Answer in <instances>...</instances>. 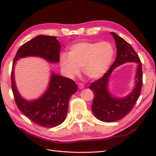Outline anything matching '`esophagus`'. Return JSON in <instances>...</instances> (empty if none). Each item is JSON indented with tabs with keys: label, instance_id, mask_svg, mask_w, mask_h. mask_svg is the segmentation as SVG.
<instances>
[{
	"label": "esophagus",
	"instance_id": "obj_1",
	"mask_svg": "<svg viewBox=\"0 0 156 156\" xmlns=\"http://www.w3.org/2000/svg\"><path fill=\"white\" fill-rule=\"evenodd\" d=\"M78 85L79 89H82V88H84V85L82 84V83H79Z\"/></svg>",
	"mask_w": 156,
	"mask_h": 156
}]
</instances>
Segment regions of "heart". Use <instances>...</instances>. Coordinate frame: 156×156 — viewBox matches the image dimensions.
<instances>
[{"mask_svg":"<svg viewBox=\"0 0 156 156\" xmlns=\"http://www.w3.org/2000/svg\"><path fill=\"white\" fill-rule=\"evenodd\" d=\"M114 56L115 48L111 42L80 41L71 45L69 53H62L59 64L69 78L78 74L82 68L88 78L98 79L107 73Z\"/></svg>","mask_w":156,"mask_h":156,"instance_id":"obj_1","label":"heart"}]
</instances>
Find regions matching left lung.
I'll list each match as a JSON object with an SVG mask.
<instances>
[{"instance_id": "1", "label": "left lung", "mask_w": 156, "mask_h": 156, "mask_svg": "<svg viewBox=\"0 0 156 156\" xmlns=\"http://www.w3.org/2000/svg\"><path fill=\"white\" fill-rule=\"evenodd\" d=\"M111 34L115 39L117 50L115 61L101 78L92 82L89 87L94 95L92 105L93 114L98 120L106 122L120 120L132 110L140 97L143 83L141 62L137 53L124 39L114 32H111ZM128 62H135L137 64L135 87L130 94L124 98L114 97L108 90L112 73L118 66Z\"/></svg>"}]
</instances>
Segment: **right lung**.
<instances>
[{
  "label": "right lung",
  "instance_id": "obj_1",
  "mask_svg": "<svg viewBox=\"0 0 156 156\" xmlns=\"http://www.w3.org/2000/svg\"><path fill=\"white\" fill-rule=\"evenodd\" d=\"M57 37L39 35L18 49L12 64V90L17 107L29 119L44 127H54L64 121L71 96L77 92V84L71 79L51 72L48 87L40 97L27 101L20 94L15 79V65L20 58L39 57L49 63L59 62L61 45Z\"/></svg>",
  "mask_w": 156,
  "mask_h": 156
}]
</instances>
